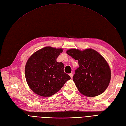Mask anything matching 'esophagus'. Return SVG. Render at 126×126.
<instances>
[{
	"instance_id": "34e87169",
	"label": "esophagus",
	"mask_w": 126,
	"mask_h": 126,
	"mask_svg": "<svg viewBox=\"0 0 126 126\" xmlns=\"http://www.w3.org/2000/svg\"><path fill=\"white\" fill-rule=\"evenodd\" d=\"M69 75H70V78H71V79H72V78H73V74L71 73H70L69 74Z\"/></svg>"
}]
</instances>
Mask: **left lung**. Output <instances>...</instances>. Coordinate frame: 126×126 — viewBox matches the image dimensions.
Returning a JSON list of instances; mask_svg holds the SVG:
<instances>
[{"mask_svg":"<svg viewBox=\"0 0 126 126\" xmlns=\"http://www.w3.org/2000/svg\"><path fill=\"white\" fill-rule=\"evenodd\" d=\"M66 53L78 60L79 67L75 70L73 80L79 91L88 97L101 94L108 88L111 71L107 60L92 48L80 51L71 48Z\"/></svg>","mask_w":126,"mask_h":126,"instance_id":"obj_1","label":"left lung"}]
</instances>
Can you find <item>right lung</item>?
I'll return each instance as SVG.
<instances>
[{"instance_id":"add662e5","label":"right lung","mask_w":126,"mask_h":126,"mask_svg":"<svg viewBox=\"0 0 126 126\" xmlns=\"http://www.w3.org/2000/svg\"><path fill=\"white\" fill-rule=\"evenodd\" d=\"M63 52L62 48L46 47L28 58L25 65V78L34 93L45 97L52 96L71 79L64 72L63 63L56 61Z\"/></svg>"}]
</instances>
